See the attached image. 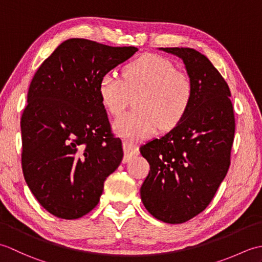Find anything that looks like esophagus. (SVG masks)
Masks as SVG:
<instances>
[{"label":"esophagus","mask_w":262,"mask_h":262,"mask_svg":"<svg viewBox=\"0 0 262 262\" xmlns=\"http://www.w3.org/2000/svg\"><path fill=\"white\" fill-rule=\"evenodd\" d=\"M122 147H124V162H129V161L137 157L138 154H140V148L134 143H130V142H124L122 143Z\"/></svg>","instance_id":"esophagus-1"}]
</instances>
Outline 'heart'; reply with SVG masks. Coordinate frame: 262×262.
<instances>
[{"instance_id":"b5f03b06","label":"heart","mask_w":262,"mask_h":262,"mask_svg":"<svg viewBox=\"0 0 262 262\" xmlns=\"http://www.w3.org/2000/svg\"><path fill=\"white\" fill-rule=\"evenodd\" d=\"M124 79L115 72L104 73L98 94L107 113L118 116L136 96L135 110L119 117L114 130L128 141L151 136L160 127L171 129L185 118L193 100V83L189 75L176 70L173 63L157 54H146L128 63Z\"/></svg>"}]
</instances>
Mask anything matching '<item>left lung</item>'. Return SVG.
<instances>
[{
	"instance_id": "8db88e82",
	"label": "left lung",
	"mask_w": 262,
	"mask_h": 262,
	"mask_svg": "<svg viewBox=\"0 0 262 262\" xmlns=\"http://www.w3.org/2000/svg\"><path fill=\"white\" fill-rule=\"evenodd\" d=\"M180 57L193 100L174 128L140 147L149 163L142 202L155 219L180 224L207 207L230 168L235 132L231 92L210 60L192 48H160Z\"/></svg>"
}]
</instances>
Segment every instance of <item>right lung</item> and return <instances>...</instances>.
<instances>
[{
	"mask_svg": "<svg viewBox=\"0 0 262 262\" xmlns=\"http://www.w3.org/2000/svg\"><path fill=\"white\" fill-rule=\"evenodd\" d=\"M137 51L72 38L33 76L21 118L22 171L39 204L58 219L96 207L121 162V141L111 134L98 84Z\"/></svg>",
	"mask_w": 262,
	"mask_h": 262,
	"instance_id": "obj_1",
	"label": "right lung"
}]
</instances>
